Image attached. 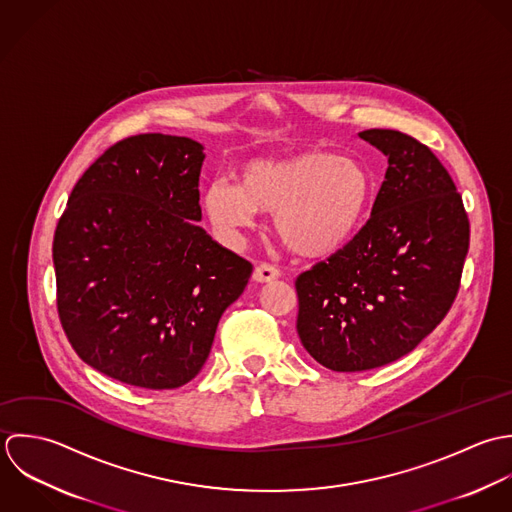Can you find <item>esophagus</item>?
<instances>
[{
    "label": "esophagus",
    "mask_w": 512,
    "mask_h": 512,
    "mask_svg": "<svg viewBox=\"0 0 512 512\" xmlns=\"http://www.w3.org/2000/svg\"><path fill=\"white\" fill-rule=\"evenodd\" d=\"M279 277H281V271H279L277 267L269 265V263H261V265H257L255 271H253V279H255L257 283H271V281H275V279H279Z\"/></svg>",
    "instance_id": "34e87169"
}]
</instances>
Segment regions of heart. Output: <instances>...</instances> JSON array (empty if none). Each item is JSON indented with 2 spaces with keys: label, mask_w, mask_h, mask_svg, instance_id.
Instances as JSON below:
<instances>
[{
  "label": "heart",
  "mask_w": 512,
  "mask_h": 512,
  "mask_svg": "<svg viewBox=\"0 0 512 512\" xmlns=\"http://www.w3.org/2000/svg\"><path fill=\"white\" fill-rule=\"evenodd\" d=\"M374 182L366 166L348 156L305 152L283 160H253L237 186L215 182L205 190L204 211L223 235L255 225L257 213H275L281 241L303 257H328L360 231Z\"/></svg>",
  "instance_id": "obj_1"
}]
</instances>
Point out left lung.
I'll return each mask as SVG.
<instances>
[{
	"label": "left lung",
	"mask_w": 512,
	"mask_h": 512,
	"mask_svg": "<svg viewBox=\"0 0 512 512\" xmlns=\"http://www.w3.org/2000/svg\"><path fill=\"white\" fill-rule=\"evenodd\" d=\"M358 136L388 158L372 217L295 283L299 338L334 372L380 368L411 352L449 312L469 251L463 200L435 154L398 130Z\"/></svg>",
	"instance_id": "left-lung-1"
}]
</instances>
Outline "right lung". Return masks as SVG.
Returning <instances> with one entry per match:
<instances>
[{"mask_svg": "<svg viewBox=\"0 0 512 512\" xmlns=\"http://www.w3.org/2000/svg\"><path fill=\"white\" fill-rule=\"evenodd\" d=\"M204 158L186 136L124 138L81 176L57 223L63 330L85 364L122 384L174 390L196 378L251 277L198 225Z\"/></svg>", "mask_w": 512, "mask_h": 512, "instance_id": "obj_1", "label": "right lung"}]
</instances>
